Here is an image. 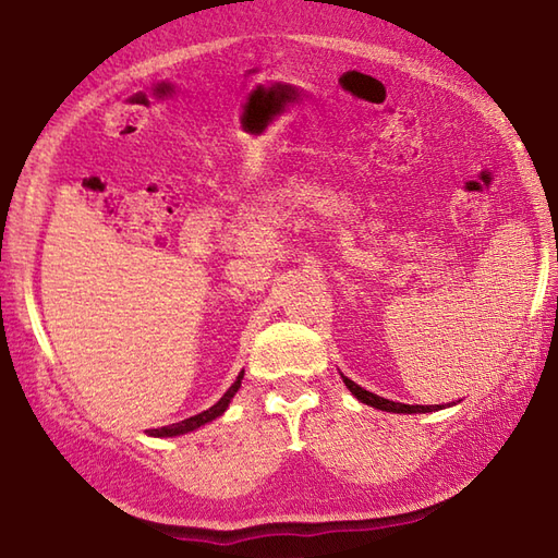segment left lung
<instances>
[{"label": "left lung", "instance_id": "8db88e82", "mask_svg": "<svg viewBox=\"0 0 558 558\" xmlns=\"http://www.w3.org/2000/svg\"><path fill=\"white\" fill-rule=\"evenodd\" d=\"M342 381L350 388V393L357 398L364 405H372L376 410H386V412H398V414H414V412H434L441 405H405V402H393V400H386L376 393H369V390H364L362 386H357L354 381H350L348 376H342Z\"/></svg>", "mask_w": 558, "mask_h": 558}]
</instances>
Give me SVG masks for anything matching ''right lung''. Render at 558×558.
<instances>
[{"mask_svg":"<svg viewBox=\"0 0 558 558\" xmlns=\"http://www.w3.org/2000/svg\"><path fill=\"white\" fill-rule=\"evenodd\" d=\"M242 376H244V372H242L240 376H236V381L228 388V393H225V396H222V398H220L213 408H208V410H204V412H198V414H194V417H189V420L177 422V424L160 426V429H148V434H150V436H180V434L194 432V429H198V426H204V424L213 422L216 417H220V414H222L225 410H228L230 400L234 398L236 390H240V386H242Z\"/></svg>","mask_w":558,"mask_h":558,"instance_id":"add662e5","label":"right lung"}]
</instances>
